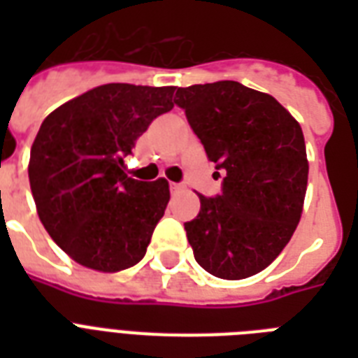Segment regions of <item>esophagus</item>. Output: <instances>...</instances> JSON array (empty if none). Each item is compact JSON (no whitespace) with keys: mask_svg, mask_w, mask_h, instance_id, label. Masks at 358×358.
Masks as SVG:
<instances>
[{"mask_svg":"<svg viewBox=\"0 0 358 358\" xmlns=\"http://www.w3.org/2000/svg\"><path fill=\"white\" fill-rule=\"evenodd\" d=\"M184 189V185L180 184H171V193H180V191Z\"/></svg>","mask_w":358,"mask_h":358,"instance_id":"obj_1","label":"esophagus"}]
</instances>
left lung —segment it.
Segmentation results:
<instances>
[{
    "label": "left lung",
    "instance_id": "8db88e82",
    "mask_svg": "<svg viewBox=\"0 0 358 358\" xmlns=\"http://www.w3.org/2000/svg\"><path fill=\"white\" fill-rule=\"evenodd\" d=\"M174 103L224 174L223 193L199 195L201 212L184 224L195 260L213 277H252L299 224L308 182L303 129L271 94L238 81L180 87Z\"/></svg>",
    "mask_w": 358,
    "mask_h": 358
}]
</instances>
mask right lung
<instances>
[{"mask_svg": "<svg viewBox=\"0 0 358 358\" xmlns=\"http://www.w3.org/2000/svg\"><path fill=\"white\" fill-rule=\"evenodd\" d=\"M174 87L108 83L48 115L29 157V185L48 234L81 266L117 273L143 260L171 199L169 182H139L124 157L174 108Z\"/></svg>", "mask_w": 358, "mask_h": 358, "instance_id": "right-lung-1", "label": "right lung"}]
</instances>
